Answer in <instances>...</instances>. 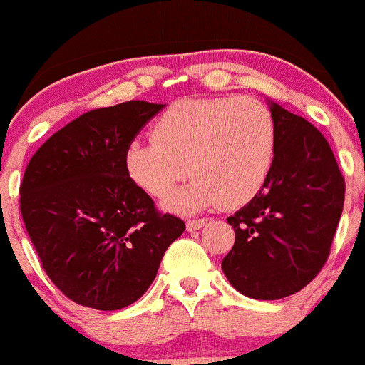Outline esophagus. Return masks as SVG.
<instances>
[{
	"instance_id": "obj_1",
	"label": "esophagus",
	"mask_w": 365,
	"mask_h": 365,
	"mask_svg": "<svg viewBox=\"0 0 365 365\" xmlns=\"http://www.w3.org/2000/svg\"><path fill=\"white\" fill-rule=\"evenodd\" d=\"M205 225H207V219H190V221L186 222V228L190 231H195V230L203 228Z\"/></svg>"
}]
</instances>
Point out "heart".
Listing matches in <instances>:
<instances>
[{
	"label": "heart",
	"mask_w": 365,
	"mask_h": 365,
	"mask_svg": "<svg viewBox=\"0 0 365 365\" xmlns=\"http://www.w3.org/2000/svg\"><path fill=\"white\" fill-rule=\"evenodd\" d=\"M272 109L252 97H190L172 103L151 127V140L127 146L128 178L153 198L170 197L190 170L193 181L168 209L197 212L222 203L235 209L261 193L277 158Z\"/></svg>",
	"instance_id": "b5f03b06"
}]
</instances>
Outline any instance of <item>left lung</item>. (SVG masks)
<instances>
[{"label":"left lung","instance_id":"1","mask_svg":"<svg viewBox=\"0 0 365 365\" xmlns=\"http://www.w3.org/2000/svg\"><path fill=\"white\" fill-rule=\"evenodd\" d=\"M269 109L275 165L261 193L228 217L235 245L221 264L238 292L264 301L299 292L319 275L344 203V178L327 139L278 104Z\"/></svg>","mask_w":365,"mask_h":365}]
</instances>
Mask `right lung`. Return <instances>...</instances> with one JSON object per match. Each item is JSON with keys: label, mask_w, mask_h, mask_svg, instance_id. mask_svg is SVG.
Masks as SVG:
<instances>
[{"label": "right lung", "mask_w": 365, "mask_h": 365, "mask_svg": "<svg viewBox=\"0 0 365 365\" xmlns=\"http://www.w3.org/2000/svg\"><path fill=\"white\" fill-rule=\"evenodd\" d=\"M163 104L128 101L92 109L33 155L21 212L43 269L81 307L121 309L155 280L168 245L186 230L128 178L125 150Z\"/></svg>", "instance_id": "obj_1"}]
</instances>
